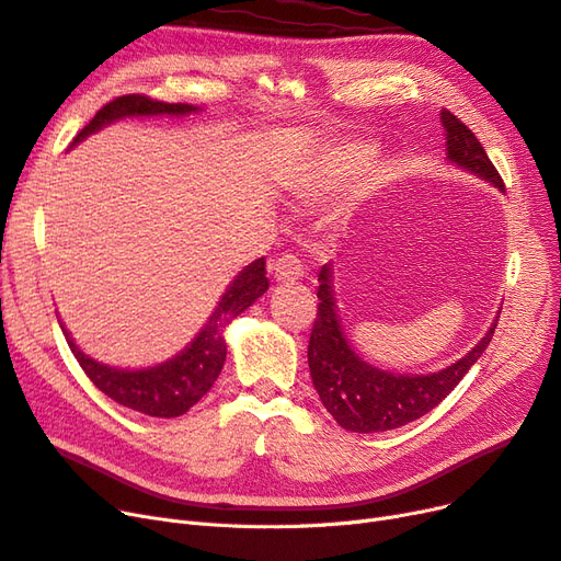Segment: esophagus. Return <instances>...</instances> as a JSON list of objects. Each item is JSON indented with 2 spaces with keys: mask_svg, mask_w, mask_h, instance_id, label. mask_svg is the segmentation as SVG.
Returning <instances> with one entry per match:
<instances>
[{
  "mask_svg": "<svg viewBox=\"0 0 561 561\" xmlns=\"http://www.w3.org/2000/svg\"><path fill=\"white\" fill-rule=\"evenodd\" d=\"M276 283H297L304 276V264L297 255H280L268 264Z\"/></svg>",
  "mask_w": 561,
  "mask_h": 561,
  "instance_id": "34e87169",
  "label": "esophagus"
}]
</instances>
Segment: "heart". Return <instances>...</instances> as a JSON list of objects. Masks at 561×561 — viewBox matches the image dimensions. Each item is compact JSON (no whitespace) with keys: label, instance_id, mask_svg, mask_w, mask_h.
Instances as JSON below:
<instances>
[{"label":"heart","instance_id":"heart-1","mask_svg":"<svg viewBox=\"0 0 561 561\" xmlns=\"http://www.w3.org/2000/svg\"><path fill=\"white\" fill-rule=\"evenodd\" d=\"M374 158V146L371 144H351L345 146L339 156L332 160V164L327 167V179H318L308 192H320L324 187H330L332 183H339L343 179H351L355 173H359L369 160Z\"/></svg>","mask_w":561,"mask_h":561}]
</instances>
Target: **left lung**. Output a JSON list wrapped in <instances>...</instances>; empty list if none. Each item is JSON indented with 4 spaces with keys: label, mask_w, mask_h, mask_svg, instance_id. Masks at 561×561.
<instances>
[{
    "label": "left lung",
    "mask_w": 561,
    "mask_h": 561,
    "mask_svg": "<svg viewBox=\"0 0 561 561\" xmlns=\"http://www.w3.org/2000/svg\"><path fill=\"white\" fill-rule=\"evenodd\" d=\"M440 125L446 129L448 162L476 173L478 179L504 192V181L490 162L485 148L476 139V134L446 108L440 111ZM318 283L320 306L311 341H308V369H311L322 405L347 432H390L430 413L457 388V382L485 353L496 330L494 320L478 345L440 371L422 376L382 371L378 366L364 362L345 339L341 316L336 311L332 262L320 268Z\"/></svg>",
    "instance_id": "1"
}]
</instances>
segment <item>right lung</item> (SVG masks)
Listing matches in <instances>:
<instances>
[{
	"label": "right lung",
	"mask_w": 561,
	"mask_h": 561,
	"mask_svg": "<svg viewBox=\"0 0 561 561\" xmlns=\"http://www.w3.org/2000/svg\"><path fill=\"white\" fill-rule=\"evenodd\" d=\"M197 111L199 108L192 104H164L144 94H123L96 111L94 118L76 134L71 146L81 144L90 134L123 118H148V115H176V118H181V115ZM264 264L266 260L260 257L253 264H248L243 272H239V276L225 289L216 311L210 313L202 332L190 341V345L183 347L179 355H173L162 364L148 366V369H115V366L88 357L73 343L62 320L57 322L62 327V334L73 357L79 359L81 369L94 382L96 390H102L115 403L137 413L150 417H179L187 413L218 380L227 357L225 327L239 318L250 304H255L268 289Z\"/></svg>",
	"instance_id": "add662e5"
}]
</instances>
